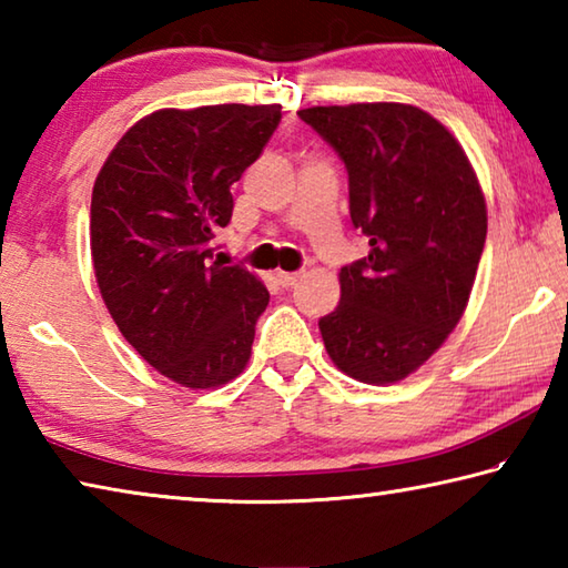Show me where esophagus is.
Listing matches in <instances>:
<instances>
[{
	"mask_svg": "<svg viewBox=\"0 0 568 568\" xmlns=\"http://www.w3.org/2000/svg\"><path fill=\"white\" fill-rule=\"evenodd\" d=\"M277 283L283 287H293L297 281H301V273H285V271H277Z\"/></svg>",
	"mask_w": 568,
	"mask_h": 568,
	"instance_id": "obj_1",
	"label": "esophagus"
}]
</instances>
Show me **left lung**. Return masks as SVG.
Masks as SVG:
<instances>
[{"mask_svg":"<svg viewBox=\"0 0 568 568\" xmlns=\"http://www.w3.org/2000/svg\"><path fill=\"white\" fill-rule=\"evenodd\" d=\"M297 118L338 152L351 220L371 245L341 267V303L318 321L325 351L355 381L396 383L466 311L486 243L484 192L454 134L410 104H333Z\"/></svg>","mask_w":568,"mask_h":568,"instance_id":"left-lung-1","label":"left lung"}]
</instances>
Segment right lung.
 Returning <instances> with one entry per match:
<instances>
[{"mask_svg": "<svg viewBox=\"0 0 568 568\" xmlns=\"http://www.w3.org/2000/svg\"><path fill=\"white\" fill-rule=\"evenodd\" d=\"M281 104L148 114L92 187L90 245L102 301L128 343L185 388L240 376L271 293L243 265L213 263L233 217L230 185L263 155Z\"/></svg>", "mask_w": 568, "mask_h": 568, "instance_id": "right-lung-1", "label": "right lung"}]
</instances>
